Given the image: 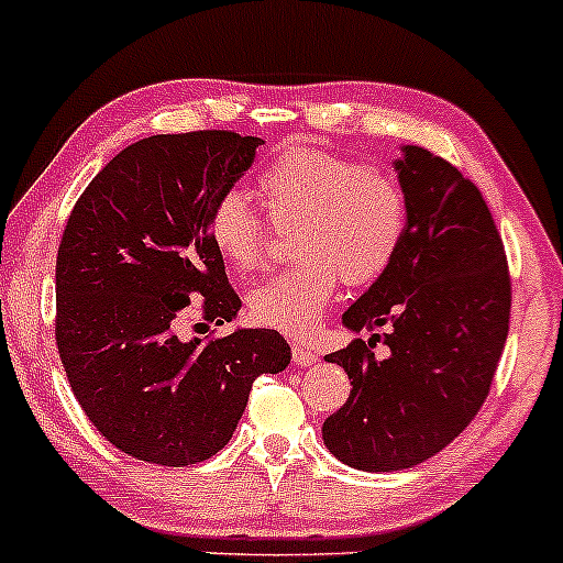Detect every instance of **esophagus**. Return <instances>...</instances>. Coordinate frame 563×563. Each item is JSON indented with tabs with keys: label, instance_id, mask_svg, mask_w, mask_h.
Wrapping results in <instances>:
<instances>
[{
	"label": "esophagus",
	"instance_id": "obj_1",
	"mask_svg": "<svg viewBox=\"0 0 563 563\" xmlns=\"http://www.w3.org/2000/svg\"><path fill=\"white\" fill-rule=\"evenodd\" d=\"M318 363V354L312 352L309 346H301V344H294V365L296 367H309Z\"/></svg>",
	"mask_w": 563,
	"mask_h": 563
}]
</instances>
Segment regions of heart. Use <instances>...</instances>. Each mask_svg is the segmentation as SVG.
<instances>
[{"instance_id": "b5f03b06", "label": "heart", "mask_w": 563, "mask_h": 563, "mask_svg": "<svg viewBox=\"0 0 563 563\" xmlns=\"http://www.w3.org/2000/svg\"><path fill=\"white\" fill-rule=\"evenodd\" d=\"M260 196L277 224L296 222L290 254L299 256L249 294V314L264 328L309 335L335 296L339 277L367 286L397 260L407 206L386 174L322 147H294L262 172ZM209 232L235 273L264 267V222L241 192L217 200Z\"/></svg>"}]
</instances>
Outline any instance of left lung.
<instances>
[{
  "mask_svg": "<svg viewBox=\"0 0 563 563\" xmlns=\"http://www.w3.org/2000/svg\"><path fill=\"white\" fill-rule=\"evenodd\" d=\"M407 206L391 267L341 314L352 333L386 328V357L354 339L328 354L352 380L322 423L325 448L360 471L429 461L474 421L510 318L506 251L479 187L418 145L394 161Z\"/></svg>",
  "mask_w": 563,
  "mask_h": 563,
  "instance_id": "1",
  "label": "left lung"
}]
</instances>
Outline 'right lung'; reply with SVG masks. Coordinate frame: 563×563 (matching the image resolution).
<instances>
[{
  "label": "right lung",
  "instance_id": "right-lung-1",
  "mask_svg": "<svg viewBox=\"0 0 563 563\" xmlns=\"http://www.w3.org/2000/svg\"><path fill=\"white\" fill-rule=\"evenodd\" d=\"M260 137L156 134L124 147L70 211L55 267V339L81 410L137 461L190 466L217 455L262 373L290 346L269 328L183 339L203 320H235L241 299L211 243V211L254 164Z\"/></svg>",
  "mask_w": 563,
  "mask_h": 563
}]
</instances>
